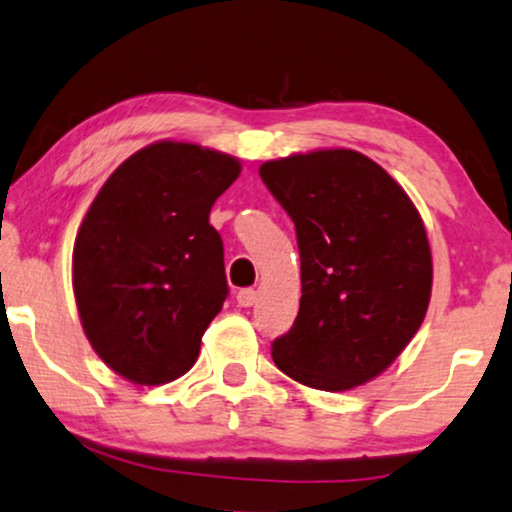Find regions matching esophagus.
Listing matches in <instances>:
<instances>
[{
    "label": "esophagus",
    "instance_id": "esophagus-1",
    "mask_svg": "<svg viewBox=\"0 0 512 512\" xmlns=\"http://www.w3.org/2000/svg\"><path fill=\"white\" fill-rule=\"evenodd\" d=\"M236 301H239V306L243 308H250L257 301V292L250 290V287H246V290H239L236 292Z\"/></svg>",
    "mask_w": 512,
    "mask_h": 512
}]
</instances>
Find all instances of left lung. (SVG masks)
Returning <instances> with one entry per match:
<instances>
[{
  "mask_svg": "<svg viewBox=\"0 0 512 512\" xmlns=\"http://www.w3.org/2000/svg\"><path fill=\"white\" fill-rule=\"evenodd\" d=\"M297 229L301 301L273 362L301 385L345 392L380 376L417 334L431 297L424 222L403 187L357 150L259 167Z\"/></svg>",
  "mask_w": 512,
  "mask_h": 512,
  "instance_id": "obj_1",
  "label": "left lung"
}]
</instances>
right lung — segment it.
Here are the masks:
<instances>
[{
  "instance_id": "right-lung-1",
  "label": "right lung",
  "mask_w": 512,
  "mask_h": 512,
  "mask_svg": "<svg viewBox=\"0 0 512 512\" xmlns=\"http://www.w3.org/2000/svg\"><path fill=\"white\" fill-rule=\"evenodd\" d=\"M241 162L157 141L127 157L78 229L74 294L104 364L136 385L181 378L227 299L225 250L208 215Z\"/></svg>"
}]
</instances>
